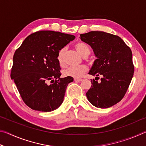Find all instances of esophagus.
<instances>
[{
	"label": "esophagus",
	"mask_w": 146,
	"mask_h": 146,
	"mask_svg": "<svg viewBox=\"0 0 146 146\" xmlns=\"http://www.w3.org/2000/svg\"><path fill=\"white\" fill-rule=\"evenodd\" d=\"M74 80H75V82H81V81L82 80V79H81V78H75V79H74Z\"/></svg>",
	"instance_id": "esophagus-1"
}]
</instances>
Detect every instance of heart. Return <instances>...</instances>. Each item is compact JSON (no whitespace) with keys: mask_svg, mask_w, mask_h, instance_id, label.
<instances>
[{"mask_svg":"<svg viewBox=\"0 0 146 146\" xmlns=\"http://www.w3.org/2000/svg\"><path fill=\"white\" fill-rule=\"evenodd\" d=\"M75 48L78 51V53L82 56L85 57L86 56H89L90 54V48L87 44L84 42L76 43L75 45ZM66 51V48H61L58 51L56 56V60H57L58 64L60 66L63 65L64 63V55H65ZM88 71V68L86 66H71L66 69L64 71L63 74L66 76H71V77L79 78H81Z\"/></svg>","mask_w":146,"mask_h":146,"instance_id":"obj_1","label":"heart"}]
</instances>
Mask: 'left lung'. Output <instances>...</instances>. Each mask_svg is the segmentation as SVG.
<instances>
[{
  "label": "left lung",
  "instance_id": "obj_1",
  "mask_svg": "<svg viewBox=\"0 0 146 146\" xmlns=\"http://www.w3.org/2000/svg\"><path fill=\"white\" fill-rule=\"evenodd\" d=\"M80 39L91 47L97 58L89 74L101 76L100 82L91 80L86 97L95 107H111L124 97L132 80L131 50L119 36L104 31L81 34Z\"/></svg>",
  "mask_w": 146,
  "mask_h": 146
}]
</instances>
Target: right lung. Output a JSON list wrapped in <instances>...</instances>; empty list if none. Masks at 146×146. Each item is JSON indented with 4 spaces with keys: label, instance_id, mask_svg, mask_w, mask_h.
I'll use <instances>...</instances> for the list:
<instances>
[{
    "label": "right lung",
    "instance_id": "right-lung-1",
    "mask_svg": "<svg viewBox=\"0 0 146 146\" xmlns=\"http://www.w3.org/2000/svg\"><path fill=\"white\" fill-rule=\"evenodd\" d=\"M75 38L58 31H37L26 37L15 52L11 78L32 110L49 112L63 102L66 88L73 78H60L56 56Z\"/></svg>",
    "mask_w": 146,
    "mask_h": 146
}]
</instances>
